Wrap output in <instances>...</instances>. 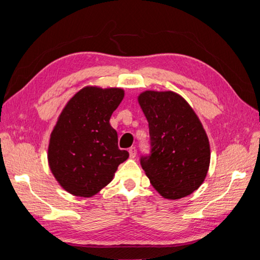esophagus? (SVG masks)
<instances>
[{
    "instance_id": "obj_1",
    "label": "esophagus",
    "mask_w": 260,
    "mask_h": 260,
    "mask_svg": "<svg viewBox=\"0 0 260 260\" xmlns=\"http://www.w3.org/2000/svg\"><path fill=\"white\" fill-rule=\"evenodd\" d=\"M128 152H129V157H131V158H134V157L136 156V154H137L136 147H131L129 150H128Z\"/></svg>"
}]
</instances>
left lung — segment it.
Here are the masks:
<instances>
[{
    "label": "left lung",
    "instance_id": "obj_1",
    "mask_svg": "<svg viewBox=\"0 0 260 260\" xmlns=\"http://www.w3.org/2000/svg\"><path fill=\"white\" fill-rule=\"evenodd\" d=\"M140 106L148 121L150 154L141 165L162 197L176 200L199 189L210 164L209 140L183 97L173 91H144Z\"/></svg>",
    "mask_w": 260,
    "mask_h": 260
}]
</instances>
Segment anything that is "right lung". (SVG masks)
Returning <instances> with one entry per match:
<instances>
[{"instance_id":"1","label":"right lung","mask_w":260,"mask_h":260,"mask_svg":"<svg viewBox=\"0 0 260 260\" xmlns=\"http://www.w3.org/2000/svg\"><path fill=\"white\" fill-rule=\"evenodd\" d=\"M124 98L120 88L86 87L66 105L51 133L48 159L59 184L74 196H95L113 180L128 152L118 148L110 116Z\"/></svg>"}]
</instances>
